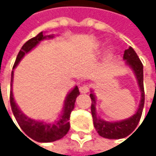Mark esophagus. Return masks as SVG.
Instances as JSON below:
<instances>
[{
  "mask_svg": "<svg viewBox=\"0 0 156 156\" xmlns=\"http://www.w3.org/2000/svg\"><path fill=\"white\" fill-rule=\"evenodd\" d=\"M79 91L80 93H87L89 91V86L88 85H82L79 87Z\"/></svg>",
  "mask_w": 156,
  "mask_h": 156,
  "instance_id": "obj_1",
  "label": "esophagus"
}]
</instances>
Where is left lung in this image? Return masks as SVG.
I'll use <instances>...</instances> for the list:
<instances>
[{
    "label": "left lung",
    "instance_id": "obj_1",
    "mask_svg": "<svg viewBox=\"0 0 156 156\" xmlns=\"http://www.w3.org/2000/svg\"><path fill=\"white\" fill-rule=\"evenodd\" d=\"M124 60H126V64L134 71L136 78L138 83V87L141 92V99L138 108L136 112L130 117L120 120V121H113L109 122L102 119L97 114V99L96 96L91 90L90 98H91V113L93 117L94 126L98 133V135L102 137L108 139H120L125 138L129 136L137 126L140 121L142 112L144 104V68L143 64L139 59L137 54L132 47H129L124 52Z\"/></svg>",
    "mask_w": 156,
    "mask_h": 156
}]
</instances>
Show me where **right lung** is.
I'll return each instance as SVG.
<instances>
[{"instance_id":"obj_1","label":"right lung","mask_w":156,"mask_h":156,"mask_svg":"<svg viewBox=\"0 0 156 156\" xmlns=\"http://www.w3.org/2000/svg\"><path fill=\"white\" fill-rule=\"evenodd\" d=\"M52 38H53V35H44L43 31H41L36 37L29 40L21 47L20 52L18 53L15 63L13 65V69H12V78H11L10 102H11L12 110V113L14 115L16 121L19 124L20 127L21 128V130L27 136L26 137L27 138L29 137L30 139L40 142V143L54 142V141H57L62 138L63 136H65L67 135V133L69 132V127H70V125L69 122V117H70V114H71V111L74 109V107H75L76 98L79 95L78 86L73 87V89L67 95L66 99L64 101V107H63L62 113L59 115V118L58 120H56L55 122H52V123H48V122L41 121V120H35V119L30 118L27 115H25L20 111V109L19 108L18 105L16 104L14 98H13V94H12L13 70L17 67V65L20 63V61L22 59V58L25 56V54H27L32 48H34L41 41L46 40V39H52Z\"/></svg>"}]
</instances>
